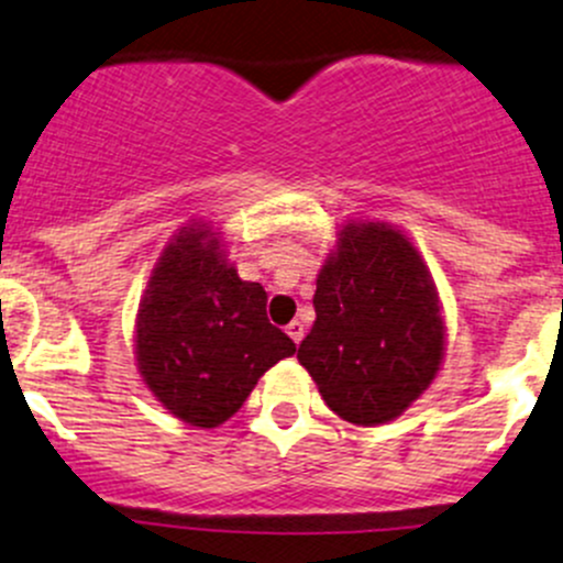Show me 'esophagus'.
Returning a JSON list of instances; mask_svg holds the SVG:
<instances>
[{
	"mask_svg": "<svg viewBox=\"0 0 563 563\" xmlns=\"http://www.w3.org/2000/svg\"><path fill=\"white\" fill-rule=\"evenodd\" d=\"M286 332H288V338L294 340V343H302V338H305V323L302 321H291L286 327Z\"/></svg>",
	"mask_w": 563,
	"mask_h": 563,
	"instance_id": "34e87169",
	"label": "esophagus"
}]
</instances>
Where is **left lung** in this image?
Here are the masks:
<instances>
[{
    "mask_svg": "<svg viewBox=\"0 0 563 563\" xmlns=\"http://www.w3.org/2000/svg\"><path fill=\"white\" fill-rule=\"evenodd\" d=\"M316 321L299 345L323 402L378 428L435 382L446 354L444 305L422 253L384 220H345L316 277Z\"/></svg>",
    "mask_w": 563,
    "mask_h": 563,
    "instance_id": "8db88e82",
    "label": "left lung"
}]
</instances>
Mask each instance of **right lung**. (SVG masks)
Wrapping results in <instances>:
<instances>
[{
  "mask_svg": "<svg viewBox=\"0 0 563 563\" xmlns=\"http://www.w3.org/2000/svg\"><path fill=\"white\" fill-rule=\"evenodd\" d=\"M133 345L152 397L201 430L234 417L258 378L297 351L266 318L264 286L236 275L223 231L203 218L187 220L157 255Z\"/></svg>",
  "mask_w": 563,
  "mask_h": 563,
  "instance_id": "1",
  "label": "right lung"
}]
</instances>
